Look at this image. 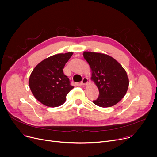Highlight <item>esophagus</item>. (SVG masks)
<instances>
[{"mask_svg":"<svg viewBox=\"0 0 157 157\" xmlns=\"http://www.w3.org/2000/svg\"><path fill=\"white\" fill-rule=\"evenodd\" d=\"M88 83V78L84 77L83 78V79H82L81 82V84L82 85H87Z\"/></svg>","mask_w":157,"mask_h":157,"instance_id":"34e87169","label":"esophagus"}]
</instances>
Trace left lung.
<instances>
[{
    "instance_id": "obj_1",
    "label": "left lung",
    "mask_w": 157,
    "mask_h": 157,
    "mask_svg": "<svg viewBox=\"0 0 157 157\" xmlns=\"http://www.w3.org/2000/svg\"><path fill=\"white\" fill-rule=\"evenodd\" d=\"M83 56L91 68V79L99 91V95L93 102L102 108L117 104L128 90L129 81L125 70L108 55L85 52Z\"/></svg>"
}]
</instances>
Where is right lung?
<instances>
[{"instance_id": "obj_1", "label": "right lung", "mask_w": 157, "mask_h": 157, "mask_svg": "<svg viewBox=\"0 0 157 157\" xmlns=\"http://www.w3.org/2000/svg\"><path fill=\"white\" fill-rule=\"evenodd\" d=\"M72 52L56 54L37 64L32 71L29 81L31 92L37 100L48 107L63 104L66 95L74 88L63 69Z\"/></svg>"}]
</instances>
